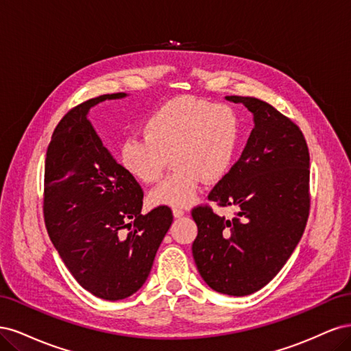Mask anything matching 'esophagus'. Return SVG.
Returning a JSON list of instances; mask_svg holds the SVG:
<instances>
[{
  "instance_id": "esophagus-1",
  "label": "esophagus",
  "mask_w": 351,
  "mask_h": 351,
  "mask_svg": "<svg viewBox=\"0 0 351 351\" xmlns=\"http://www.w3.org/2000/svg\"><path fill=\"white\" fill-rule=\"evenodd\" d=\"M173 214H174L176 218H182V217L184 215V209H182V208H174V209H173Z\"/></svg>"
}]
</instances>
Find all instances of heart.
<instances>
[{"instance_id": "obj_1", "label": "heart", "mask_w": 351, "mask_h": 351, "mask_svg": "<svg viewBox=\"0 0 351 351\" xmlns=\"http://www.w3.org/2000/svg\"><path fill=\"white\" fill-rule=\"evenodd\" d=\"M240 142L239 115L226 104L178 97L158 107L143 124V136L127 139L120 151L125 171L149 184L162 176L167 158L174 168L149 193L155 206L183 208L196 199L200 183H215L234 161Z\"/></svg>"}]
</instances>
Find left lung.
I'll return each mask as SVG.
<instances>
[{
  "mask_svg": "<svg viewBox=\"0 0 351 351\" xmlns=\"http://www.w3.org/2000/svg\"><path fill=\"white\" fill-rule=\"evenodd\" d=\"M253 115L239 161L208 199L236 208L232 219L197 206L192 244L200 277L221 294L249 295L267 285L299 244L309 217V151L293 121L250 97H226Z\"/></svg>",
  "mask_w": 351,
  "mask_h": 351,
  "instance_id": "1",
  "label": "left lung"
}]
</instances>
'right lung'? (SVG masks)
I'll use <instances>...</instances> for the list:
<instances>
[{
    "label": "right lung",
    "mask_w": 351,
    "mask_h": 351,
    "mask_svg": "<svg viewBox=\"0 0 351 351\" xmlns=\"http://www.w3.org/2000/svg\"><path fill=\"white\" fill-rule=\"evenodd\" d=\"M125 97L129 93L101 95L67 112L51 137L45 161L49 239L83 289L110 302L145 284L173 222L168 206L142 214L139 183L117 162L88 119L95 105Z\"/></svg>",
    "instance_id": "add662e5"
}]
</instances>
